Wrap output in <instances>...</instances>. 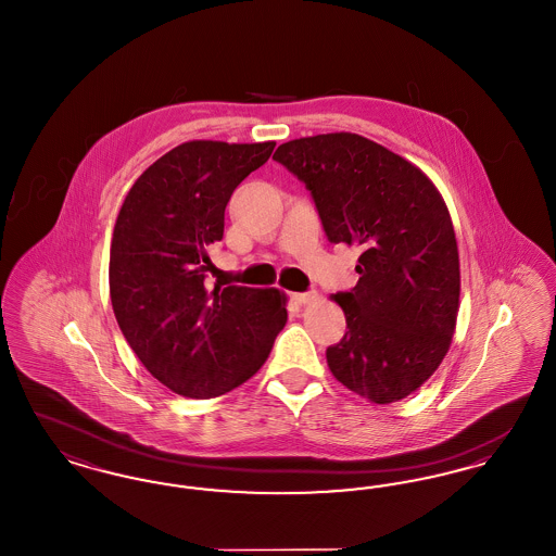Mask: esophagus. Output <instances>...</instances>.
Segmentation results:
<instances>
[{"mask_svg":"<svg viewBox=\"0 0 556 556\" xmlns=\"http://www.w3.org/2000/svg\"><path fill=\"white\" fill-rule=\"evenodd\" d=\"M293 300L298 302V304H313V302H317L318 300V291H302V293H293Z\"/></svg>","mask_w":556,"mask_h":556,"instance_id":"esophagus-1","label":"esophagus"}]
</instances>
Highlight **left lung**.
Returning <instances> with one entry per match:
<instances>
[{
    "label": "left lung",
    "mask_w": 556,
    "mask_h": 556,
    "mask_svg": "<svg viewBox=\"0 0 556 556\" xmlns=\"http://www.w3.org/2000/svg\"><path fill=\"white\" fill-rule=\"evenodd\" d=\"M273 160L311 191L327 239L363 252L358 283L333 295L348 325L327 348L333 377L375 404L413 394L444 361L458 315V248L440 191L356 132L293 139Z\"/></svg>",
    "instance_id": "obj_1"
}]
</instances>
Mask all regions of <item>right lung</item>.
<instances>
[{"instance_id":"1","label":"right lung","mask_w":556,"mask_h":556,"mask_svg":"<svg viewBox=\"0 0 556 556\" xmlns=\"http://www.w3.org/2000/svg\"><path fill=\"white\" fill-rule=\"evenodd\" d=\"M275 141H187L132 184L110 245L114 317L137 358L186 397L220 396L265 365L286 327V293L204 286L236 187Z\"/></svg>"}]
</instances>
